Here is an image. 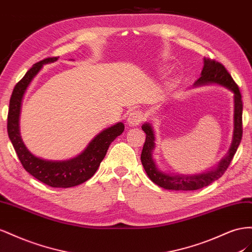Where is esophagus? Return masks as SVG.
Here are the masks:
<instances>
[{
	"label": "esophagus",
	"mask_w": 252,
	"mask_h": 252,
	"mask_svg": "<svg viewBox=\"0 0 252 252\" xmlns=\"http://www.w3.org/2000/svg\"><path fill=\"white\" fill-rule=\"evenodd\" d=\"M143 118H145L143 117V112L140 110H135V111L131 112L130 115H128L127 124L132 126H135L138 124H140V122L143 120Z\"/></svg>",
	"instance_id": "1"
}]
</instances>
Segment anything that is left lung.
<instances>
[{
	"label": "left lung",
	"mask_w": 252,
	"mask_h": 252,
	"mask_svg": "<svg viewBox=\"0 0 252 252\" xmlns=\"http://www.w3.org/2000/svg\"><path fill=\"white\" fill-rule=\"evenodd\" d=\"M220 84L225 86L229 91L233 93L234 97V114H233V137L230 149L227 155L222 158L217 167L211 171L205 172V173L195 175H172L161 172L157 168L153 159L152 152L155 148V135L153 127L150 124L142 125L141 128L147 134L145 145L141 152V162L143 169L148 174L149 178L157 186L166 190H184L191 191L197 190L210 185L214 181H217L225 173L228 169L230 162L233 159V156L238 150L243 135L242 126V114H243V102L242 95L238 85L234 82L231 75H230L225 66L221 63L211 60L204 59V68L200 74V78L194 83V86L205 85V84Z\"/></svg>",
	"instance_id": "left-lung-1"
}]
</instances>
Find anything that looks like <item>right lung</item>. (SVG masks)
Wrapping results in <instances>:
<instances>
[{
	"label": "right lung",
	"mask_w": 252,
	"mask_h": 252,
	"mask_svg": "<svg viewBox=\"0 0 252 252\" xmlns=\"http://www.w3.org/2000/svg\"><path fill=\"white\" fill-rule=\"evenodd\" d=\"M57 60L58 57H53L33 64L14 86L9 101L7 132L21 163L28 173L53 188H69L86 182L96 173L111 143L125 131V125L118 122L105 128L89 143L81 154L68 160H46L32 154L25 147L20 134L21 104L28 85L39 73L43 64Z\"/></svg>",
	"instance_id": "add662e5"
}]
</instances>
